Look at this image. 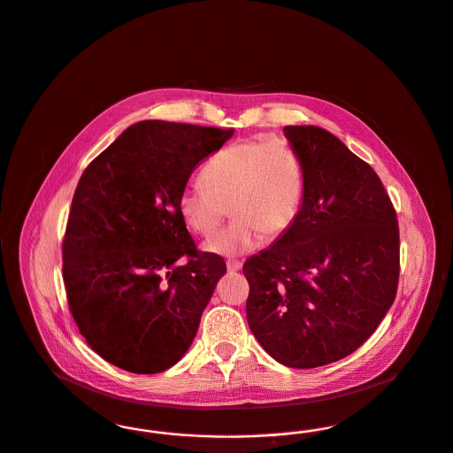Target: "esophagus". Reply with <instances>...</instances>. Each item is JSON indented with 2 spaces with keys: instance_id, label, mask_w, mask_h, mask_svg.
Here are the masks:
<instances>
[{
  "instance_id": "esophagus-1",
  "label": "esophagus",
  "mask_w": 453,
  "mask_h": 453,
  "mask_svg": "<svg viewBox=\"0 0 453 453\" xmlns=\"http://www.w3.org/2000/svg\"><path fill=\"white\" fill-rule=\"evenodd\" d=\"M227 270L229 272H237V270H241V266H242V261L241 259H227Z\"/></svg>"
}]
</instances>
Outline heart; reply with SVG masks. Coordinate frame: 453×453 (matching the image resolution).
I'll list each match as a JSON object with an SVG mask.
<instances>
[{
    "label": "heart",
    "instance_id": "obj_1",
    "mask_svg": "<svg viewBox=\"0 0 453 453\" xmlns=\"http://www.w3.org/2000/svg\"><path fill=\"white\" fill-rule=\"evenodd\" d=\"M305 173L301 156L280 141L239 142L216 152L202 170V183L181 188L178 211L200 236H209L229 211L234 220L209 237L205 251L236 257L263 239L283 236L301 214Z\"/></svg>",
    "mask_w": 453,
    "mask_h": 453
}]
</instances>
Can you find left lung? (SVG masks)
Returning a JSON list of instances; mask_svg holds the SVG:
<instances>
[{
	"instance_id": "obj_1",
	"label": "left lung",
	"mask_w": 453,
	"mask_h": 453,
	"mask_svg": "<svg viewBox=\"0 0 453 453\" xmlns=\"http://www.w3.org/2000/svg\"><path fill=\"white\" fill-rule=\"evenodd\" d=\"M305 195L294 226L242 266L246 318L279 364L316 368L365 343L399 281V226L370 165L327 130L283 127Z\"/></svg>"
}]
</instances>
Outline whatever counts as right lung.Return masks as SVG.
<instances>
[{
  "mask_svg": "<svg viewBox=\"0 0 453 453\" xmlns=\"http://www.w3.org/2000/svg\"><path fill=\"white\" fill-rule=\"evenodd\" d=\"M234 129L142 120L81 174L63 241L69 311L111 365L157 373L192 345L226 263L200 253L178 195Z\"/></svg>",
  "mask_w": 453,
  "mask_h": 453,
  "instance_id": "obj_1",
  "label": "right lung"
}]
</instances>
